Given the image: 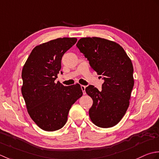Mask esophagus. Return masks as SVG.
Here are the masks:
<instances>
[{
    "label": "esophagus",
    "mask_w": 159,
    "mask_h": 159,
    "mask_svg": "<svg viewBox=\"0 0 159 159\" xmlns=\"http://www.w3.org/2000/svg\"><path fill=\"white\" fill-rule=\"evenodd\" d=\"M81 88H82V91H83V94H84V95H85V94H86V91H85L86 86H84V85H82V86H81Z\"/></svg>",
    "instance_id": "esophagus-1"
}]
</instances>
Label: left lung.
I'll return each mask as SVG.
<instances>
[{
  "instance_id": "8db88e82",
  "label": "left lung",
  "mask_w": 159,
  "mask_h": 159,
  "mask_svg": "<svg viewBox=\"0 0 159 159\" xmlns=\"http://www.w3.org/2000/svg\"><path fill=\"white\" fill-rule=\"evenodd\" d=\"M76 46L103 80L101 91L93 85L85 89L93 101L90 118L98 127H112L121 121L129 106L134 86L132 61L120 45L103 38H83Z\"/></svg>"
}]
</instances>
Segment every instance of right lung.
I'll return each mask as SVG.
<instances>
[{"mask_svg": "<svg viewBox=\"0 0 159 159\" xmlns=\"http://www.w3.org/2000/svg\"><path fill=\"white\" fill-rule=\"evenodd\" d=\"M77 38H57L35 47L22 70V95L31 118L45 131H56L67 121L69 110L82 96L80 84L64 86L55 82L63 55Z\"/></svg>", "mask_w": 159, "mask_h": 159, "instance_id": "obj_1", "label": "right lung"}]
</instances>
